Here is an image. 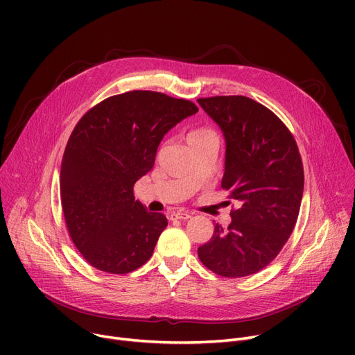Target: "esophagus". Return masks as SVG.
<instances>
[{
    "label": "esophagus",
    "mask_w": 355,
    "mask_h": 355,
    "mask_svg": "<svg viewBox=\"0 0 355 355\" xmlns=\"http://www.w3.org/2000/svg\"><path fill=\"white\" fill-rule=\"evenodd\" d=\"M168 217H170V220H189L191 217V214L189 211L178 210V211L170 213V214H168Z\"/></svg>",
    "instance_id": "esophagus-1"
}]
</instances>
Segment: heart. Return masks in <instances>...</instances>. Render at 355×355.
<instances>
[{
    "mask_svg": "<svg viewBox=\"0 0 355 355\" xmlns=\"http://www.w3.org/2000/svg\"><path fill=\"white\" fill-rule=\"evenodd\" d=\"M209 139H216V135L213 130L206 129V128H198V129H193L187 134V142L189 145L197 144V142H202V141H209Z\"/></svg>",
    "mask_w": 355,
    "mask_h": 355,
    "instance_id": "b5f03b06",
    "label": "heart"
}]
</instances>
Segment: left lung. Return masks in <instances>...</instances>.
Wrapping results in <instances>:
<instances>
[{"label": "left lung", "mask_w": 355, "mask_h": 355, "mask_svg": "<svg viewBox=\"0 0 355 355\" xmlns=\"http://www.w3.org/2000/svg\"><path fill=\"white\" fill-rule=\"evenodd\" d=\"M226 142L221 187L239 202L227 229L216 225L198 257L226 277L266 268L282 250L300 214L304 166L296 142L272 110L246 96L197 99Z\"/></svg>", "instance_id": "1"}]
</instances>
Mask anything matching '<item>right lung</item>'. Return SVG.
I'll return each mask as SVG.
<instances>
[{
  "instance_id": "right-lung-1",
  "label": "right lung",
  "mask_w": 355,
  "mask_h": 355,
  "mask_svg": "<svg viewBox=\"0 0 355 355\" xmlns=\"http://www.w3.org/2000/svg\"><path fill=\"white\" fill-rule=\"evenodd\" d=\"M184 99L134 90L105 99L79 121L62 159L60 196L69 234L87 262L123 275L153 256L166 217L134 198L168 130L197 114Z\"/></svg>"
}]
</instances>
